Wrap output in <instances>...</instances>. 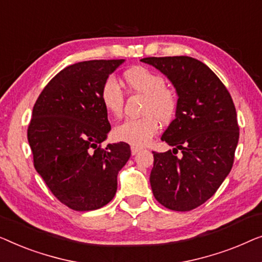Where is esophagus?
I'll list each match as a JSON object with an SVG mask.
<instances>
[{
	"instance_id": "obj_1",
	"label": "esophagus",
	"mask_w": 262,
	"mask_h": 262,
	"mask_svg": "<svg viewBox=\"0 0 262 262\" xmlns=\"http://www.w3.org/2000/svg\"><path fill=\"white\" fill-rule=\"evenodd\" d=\"M130 150H132V154H133V156H135L136 153H138V152H140V150H141V148H140V147H136V146H132V147H130Z\"/></svg>"
}]
</instances>
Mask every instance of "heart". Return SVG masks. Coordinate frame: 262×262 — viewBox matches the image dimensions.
<instances>
[{
	"label": "heart",
	"mask_w": 262,
	"mask_h": 262,
	"mask_svg": "<svg viewBox=\"0 0 262 262\" xmlns=\"http://www.w3.org/2000/svg\"><path fill=\"white\" fill-rule=\"evenodd\" d=\"M124 79L132 91L145 96L142 117L127 119L117 124L114 136L133 146H145L157 134L160 122L168 123L176 116L178 109V96L166 86V79L160 73L136 66L124 73ZM99 99L109 115L121 116L123 110L124 94L120 83L114 76L103 82L99 90Z\"/></svg>",
	"instance_id": "heart-1"
}]
</instances>
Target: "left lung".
Instances as JSON below:
<instances>
[{
  "mask_svg": "<svg viewBox=\"0 0 262 262\" xmlns=\"http://www.w3.org/2000/svg\"><path fill=\"white\" fill-rule=\"evenodd\" d=\"M178 95L176 119L161 140L173 146L153 152L149 182L156 200L174 211H190L213 196L229 174L238 142L236 109L219 77L197 59L149 57ZM178 150L182 156H174Z\"/></svg>",
  "mask_w": 262,
  "mask_h": 262,
  "instance_id": "1",
  "label": "left lung"
}]
</instances>
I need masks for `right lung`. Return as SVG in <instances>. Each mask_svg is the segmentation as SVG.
Returning a JSON list of instances; mask_svg holds the SVG:
<instances>
[{
  "label": "right lung",
  "mask_w": 262,
  "mask_h": 262,
  "mask_svg": "<svg viewBox=\"0 0 262 262\" xmlns=\"http://www.w3.org/2000/svg\"><path fill=\"white\" fill-rule=\"evenodd\" d=\"M124 59L70 65L43 88L27 138L36 172L58 201L76 211L108 204L130 157L126 142L101 143L112 129L99 90Z\"/></svg>",
  "instance_id": "right-lung-1"
}]
</instances>
